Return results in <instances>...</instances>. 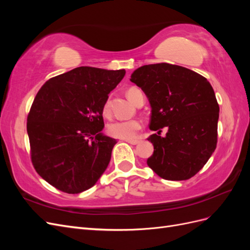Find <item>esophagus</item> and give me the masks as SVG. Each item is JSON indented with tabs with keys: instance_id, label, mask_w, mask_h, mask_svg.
<instances>
[{
	"instance_id": "obj_1",
	"label": "esophagus",
	"mask_w": 250,
	"mask_h": 250,
	"mask_svg": "<svg viewBox=\"0 0 250 250\" xmlns=\"http://www.w3.org/2000/svg\"><path fill=\"white\" fill-rule=\"evenodd\" d=\"M126 142L128 144H131V145H138V144L140 143L139 140H126Z\"/></svg>"
}]
</instances>
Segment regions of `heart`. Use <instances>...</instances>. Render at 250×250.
Instances as JSON below:
<instances>
[{
  "instance_id": "obj_1",
  "label": "heart",
  "mask_w": 250,
  "mask_h": 250,
  "mask_svg": "<svg viewBox=\"0 0 250 250\" xmlns=\"http://www.w3.org/2000/svg\"><path fill=\"white\" fill-rule=\"evenodd\" d=\"M138 88L131 87L127 90V97L129 100L134 103L135 93L138 92ZM103 113L105 116H108L109 113V102L106 101L103 105ZM142 128V123L139 120H124V121H115L108 125L107 130L108 133L113 138L122 139V140H131L134 139L138 131Z\"/></svg>"
}]
</instances>
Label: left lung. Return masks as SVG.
Listing matches in <instances>:
<instances>
[{"instance_id":"8db88e82","label":"left lung","mask_w":250,"mask_h":250,"mask_svg":"<svg viewBox=\"0 0 250 250\" xmlns=\"http://www.w3.org/2000/svg\"><path fill=\"white\" fill-rule=\"evenodd\" d=\"M130 81L146 94L149 128L157 131L148 138L154 151L147 165L167 180L193 177L217 146L219 105L210 83L187 67L165 62L139 67ZM164 126L168 132L161 137Z\"/></svg>"}]
</instances>
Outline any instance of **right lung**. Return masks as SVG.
Masks as SVG:
<instances>
[{"label":"right lung","instance_id":"obj_1","mask_svg":"<svg viewBox=\"0 0 250 250\" xmlns=\"http://www.w3.org/2000/svg\"><path fill=\"white\" fill-rule=\"evenodd\" d=\"M125 70L79 66L49 79L27 118L31 161L57 190L78 194L101 177L115 139L104 135L103 105Z\"/></svg>","mask_w":250,"mask_h":250}]
</instances>
